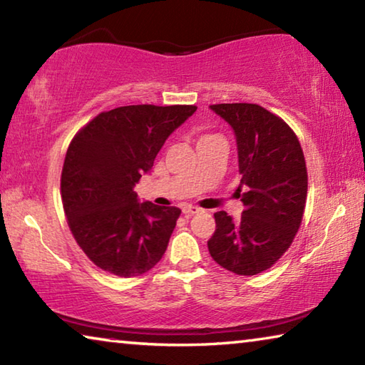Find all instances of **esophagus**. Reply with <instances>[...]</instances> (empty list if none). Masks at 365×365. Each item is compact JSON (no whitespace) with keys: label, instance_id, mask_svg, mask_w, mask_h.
<instances>
[{"label":"esophagus","instance_id":"obj_1","mask_svg":"<svg viewBox=\"0 0 365 365\" xmlns=\"http://www.w3.org/2000/svg\"><path fill=\"white\" fill-rule=\"evenodd\" d=\"M182 211H183V214L185 215H193V214H197L201 211L200 207H196V206H190V205H187V206H183L182 207Z\"/></svg>","mask_w":365,"mask_h":365}]
</instances>
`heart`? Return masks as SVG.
Returning <instances> with one entry per match:
<instances>
[{"label":"heart","mask_w":365,"mask_h":365,"mask_svg":"<svg viewBox=\"0 0 365 365\" xmlns=\"http://www.w3.org/2000/svg\"><path fill=\"white\" fill-rule=\"evenodd\" d=\"M211 137H214V135H202V137H201L200 140H205V138H211Z\"/></svg>","instance_id":"b5f03b06"}]
</instances>
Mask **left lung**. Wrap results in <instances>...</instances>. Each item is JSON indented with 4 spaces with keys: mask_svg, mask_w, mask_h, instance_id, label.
<instances>
[{
    "mask_svg": "<svg viewBox=\"0 0 365 365\" xmlns=\"http://www.w3.org/2000/svg\"><path fill=\"white\" fill-rule=\"evenodd\" d=\"M211 109L237 137L242 175L237 195L245 209L238 220L225 211L214 214L209 255L237 275L261 274L285 255L299 230L307 197L304 153L288 123L259 104Z\"/></svg>",
    "mask_w": 365,
    "mask_h": 365,
    "instance_id": "left-lung-1",
    "label": "left lung"
}]
</instances>
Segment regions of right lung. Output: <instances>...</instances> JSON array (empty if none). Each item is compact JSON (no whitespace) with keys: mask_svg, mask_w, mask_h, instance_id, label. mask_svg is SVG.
Wrapping results in <instances>:
<instances>
[{"mask_svg":"<svg viewBox=\"0 0 365 365\" xmlns=\"http://www.w3.org/2000/svg\"><path fill=\"white\" fill-rule=\"evenodd\" d=\"M191 104H135L98 114L67 148L61 197L71 232L91 262L117 277L151 270L168 250L180 209L138 202L133 187Z\"/></svg>","mask_w":365,"mask_h":365,"instance_id":"1","label":"right lung"}]
</instances>
